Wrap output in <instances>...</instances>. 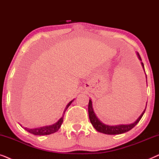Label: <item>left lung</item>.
Listing matches in <instances>:
<instances>
[{
	"mask_svg": "<svg viewBox=\"0 0 159 159\" xmlns=\"http://www.w3.org/2000/svg\"><path fill=\"white\" fill-rule=\"evenodd\" d=\"M138 56L139 58V59L140 61H142L141 59V57L140 56V54L138 53ZM142 64V66L144 69V65H143V63L141 62ZM145 70V69H144ZM147 78V77H146ZM145 111V109L144 110V111L142 113V114L140 115V117L137 119V120L134 121V123L130 124V125H116V126H109V125H104L103 123H102L101 121L98 119V117L95 116L94 111H93V106H92V101L91 100L89 101V104H88V114H89V118H90V121L91 124H92L93 127L95 129L97 130L98 132H102L103 134H122L125 133V132H127L128 131H129L130 129H132L134 126H135L137 124H138L140 120L142 118V116L144 114V113Z\"/></svg>",
	"mask_w": 159,
	"mask_h": 159,
	"instance_id": "8db88e82",
	"label": "left lung"
}]
</instances>
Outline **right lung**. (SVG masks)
<instances>
[{
  "label": "right lung",
  "mask_w": 159,
  "mask_h": 159,
  "mask_svg": "<svg viewBox=\"0 0 159 159\" xmlns=\"http://www.w3.org/2000/svg\"><path fill=\"white\" fill-rule=\"evenodd\" d=\"M73 101L74 100H72V101H70L68 104H67L62 117L56 124H54V125L51 126H47V127L36 128V129H27V128H25V130H27V131L29 132L30 133L34 134V135H47V134H50L57 132L58 130L60 129L61 126L63 123V121H64V115L65 114V111H66L69 106L71 105V103H72Z\"/></svg>",
  "instance_id": "1"
}]
</instances>
